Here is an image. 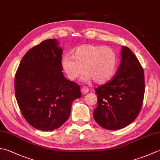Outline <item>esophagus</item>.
<instances>
[{
	"label": "esophagus",
	"mask_w": 160,
	"mask_h": 160,
	"mask_svg": "<svg viewBox=\"0 0 160 160\" xmlns=\"http://www.w3.org/2000/svg\"><path fill=\"white\" fill-rule=\"evenodd\" d=\"M81 92H82L83 94H85L89 92V89H88L87 87H83L82 89H81Z\"/></svg>",
	"instance_id": "esophagus-1"
}]
</instances>
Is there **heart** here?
Listing matches in <instances>:
<instances>
[{
	"label": "heart",
	"instance_id": "heart-1",
	"mask_svg": "<svg viewBox=\"0 0 160 160\" xmlns=\"http://www.w3.org/2000/svg\"><path fill=\"white\" fill-rule=\"evenodd\" d=\"M118 58L115 50L104 45H84L64 56L61 64L70 80H75L84 72V80L91 78L95 82L104 84L111 80L117 69Z\"/></svg>",
	"mask_w": 160,
	"mask_h": 160
}]
</instances>
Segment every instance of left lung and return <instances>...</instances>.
<instances>
[{
    "mask_svg": "<svg viewBox=\"0 0 160 160\" xmlns=\"http://www.w3.org/2000/svg\"><path fill=\"white\" fill-rule=\"evenodd\" d=\"M121 63L110 82L95 89L98 106L93 118L108 130L123 128L133 122L143 103L144 73L131 49L122 47Z\"/></svg>",
    "mask_w": 160,
    "mask_h": 160,
    "instance_id": "left-lung-1",
    "label": "left lung"
}]
</instances>
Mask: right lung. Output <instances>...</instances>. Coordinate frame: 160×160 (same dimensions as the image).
Instances as JSON below:
<instances>
[{"label": "right lung", "instance_id": "add662e5", "mask_svg": "<svg viewBox=\"0 0 160 160\" xmlns=\"http://www.w3.org/2000/svg\"><path fill=\"white\" fill-rule=\"evenodd\" d=\"M49 39L29 49L15 76V93L20 110L36 129L53 131L69 118L73 101L80 98V86L64 76L62 49Z\"/></svg>", "mask_w": 160, "mask_h": 160}]
</instances>
